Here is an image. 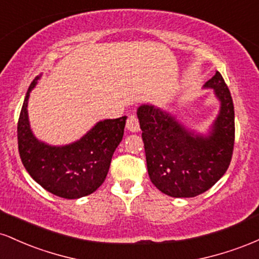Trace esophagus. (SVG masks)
Masks as SVG:
<instances>
[{
    "label": "esophagus",
    "instance_id": "obj_1",
    "mask_svg": "<svg viewBox=\"0 0 259 259\" xmlns=\"http://www.w3.org/2000/svg\"><path fill=\"white\" fill-rule=\"evenodd\" d=\"M126 127L127 130L133 133H138L140 130V123L136 114H130L126 119Z\"/></svg>",
    "mask_w": 259,
    "mask_h": 259
}]
</instances>
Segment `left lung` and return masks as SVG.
Wrapping results in <instances>:
<instances>
[{
    "instance_id": "left-lung-1",
    "label": "left lung",
    "mask_w": 259,
    "mask_h": 259,
    "mask_svg": "<svg viewBox=\"0 0 259 259\" xmlns=\"http://www.w3.org/2000/svg\"><path fill=\"white\" fill-rule=\"evenodd\" d=\"M204 88L214 89L221 101V112L206 138L186 130L162 109L150 105L138 109L150 179L171 197L203 194L230 165L235 141L233 99L219 72Z\"/></svg>"
}]
</instances>
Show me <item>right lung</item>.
Segmentation results:
<instances>
[{
    "label": "right lung",
    "mask_w": 259,
    "mask_h": 259,
    "mask_svg": "<svg viewBox=\"0 0 259 259\" xmlns=\"http://www.w3.org/2000/svg\"><path fill=\"white\" fill-rule=\"evenodd\" d=\"M36 76L29 86L18 120V150L30 177L46 191L74 200L96 191L105 181L112 156L123 139L126 117L99 121L79 141L56 147L32 135L28 120V100Z\"/></svg>",
    "instance_id": "right-lung-1"
}]
</instances>
